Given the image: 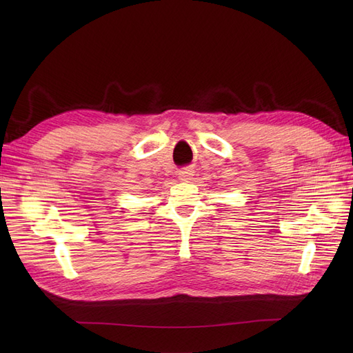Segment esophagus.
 Wrapping results in <instances>:
<instances>
[{
  "mask_svg": "<svg viewBox=\"0 0 353 353\" xmlns=\"http://www.w3.org/2000/svg\"><path fill=\"white\" fill-rule=\"evenodd\" d=\"M178 175H179V179H181V181H184V183H190V181L193 179L194 172H193V169L185 168V169H183V170H179Z\"/></svg>",
  "mask_w": 353,
  "mask_h": 353,
  "instance_id": "obj_1",
  "label": "esophagus"
}]
</instances>
